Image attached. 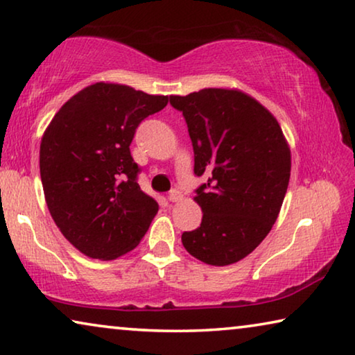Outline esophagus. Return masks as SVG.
<instances>
[{
    "label": "esophagus",
    "instance_id": "obj_1",
    "mask_svg": "<svg viewBox=\"0 0 355 355\" xmlns=\"http://www.w3.org/2000/svg\"><path fill=\"white\" fill-rule=\"evenodd\" d=\"M182 198H184L182 193L179 192V190H176V189L171 190V192L168 193V200H170L171 203H178V201H182Z\"/></svg>",
    "mask_w": 355,
    "mask_h": 355
}]
</instances>
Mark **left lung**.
I'll use <instances>...</instances> for the list:
<instances>
[{"label":"left lung","mask_w":355,"mask_h":355,"mask_svg":"<svg viewBox=\"0 0 355 355\" xmlns=\"http://www.w3.org/2000/svg\"><path fill=\"white\" fill-rule=\"evenodd\" d=\"M192 139L196 176L208 182L193 200L201 225L182 233L190 255L212 266L252 252L279 216L291 179V147L276 117L238 89L171 95Z\"/></svg>","instance_id":"obj_1"}]
</instances>
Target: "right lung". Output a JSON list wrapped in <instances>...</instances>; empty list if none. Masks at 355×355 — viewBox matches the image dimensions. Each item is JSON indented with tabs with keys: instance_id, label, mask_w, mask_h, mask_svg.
Here are the masks:
<instances>
[{
	"instance_id": "right-lung-1",
	"label": "right lung",
	"mask_w": 355,
	"mask_h": 355,
	"mask_svg": "<svg viewBox=\"0 0 355 355\" xmlns=\"http://www.w3.org/2000/svg\"><path fill=\"white\" fill-rule=\"evenodd\" d=\"M168 96L96 83L71 96L41 139L40 170L58 230L90 259L114 260L138 246L159 203L136 182L135 130Z\"/></svg>"
}]
</instances>
